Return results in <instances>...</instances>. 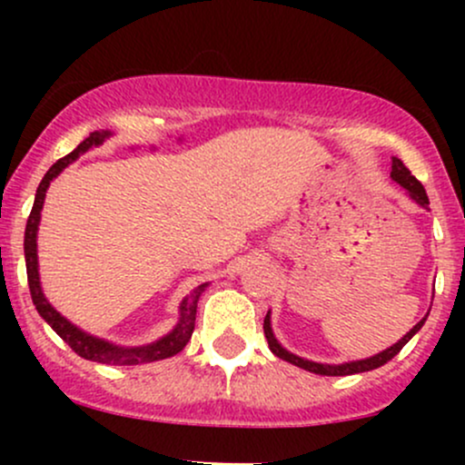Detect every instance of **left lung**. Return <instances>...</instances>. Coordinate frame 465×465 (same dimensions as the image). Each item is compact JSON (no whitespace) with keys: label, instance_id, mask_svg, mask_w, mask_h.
I'll use <instances>...</instances> for the list:
<instances>
[{"label":"left lung","instance_id":"left-lung-1","mask_svg":"<svg viewBox=\"0 0 465 465\" xmlns=\"http://www.w3.org/2000/svg\"><path fill=\"white\" fill-rule=\"evenodd\" d=\"M391 179L396 181V183L402 185V188L409 192L411 199H413L415 203H418V205H421V207H429V196H426L424 185H421L420 181L415 179L413 174H411V170H409L407 165H404L402 162H400L398 157H393V159H391ZM426 317H429V314H426ZM426 317L421 319V322L415 323L413 328H411L409 332L404 334L402 339L398 341V343H393L391 348L382 350L381 354H373V356H370V359H362V361L341 362V365H323V362L306 361V359H302V356L292 354V351H288V350L282 348L280 341L275 339L273 330H271V312L266 314V317H264V336H266V341H269V348H271V351H273L275 356H280L282 361L292 362V365H295V367H302V370L312 371V373H322V376H351V373L371 371V370H376V367H382V365H385V362L391 361L393 356H396L398 351L402 350L404 345H407L411 339H413V334H415V332H420V328H421V325H424Z\"/></svg>","mask_w":465,"mask_h":465}]
</instances>
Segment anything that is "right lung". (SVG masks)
<instances>
[{"mask_svg":"<svg viewBox=\"0 0 465 465\" xmlns=\"http://www.w3.org/2000/svg\"><path fill=\"white\" fill-rule=\"evenodd\" d=\"M109 133L106 131H95L87 137L84 142L78 143L76 151H72L65 154L63 159L52 165L50 170L45 173V177L41 179L39 188H36V196H35V205H32V212L28 216V225H25V238H24V253H25V271H28V286H30V295L32 302H35L36 311H39L41 317L45 319L47 323L52 325V330L61 336L63 341L76 351L78 356L83 359L94 361V362H104V365H142V362H153V361H162V359H170V356L179 354L181 350L188 345L192 332H194V322H196V303H199L201 292L205 291L207 284L196 286L194 291L181 302L179 306V322L173 328V332H168L162 336L159 341L148 345H140V348H120V345L109 343V341L98 339V336H92L83 330L76 328L72 322H67L61 312H56L52 308V303L45 300L44 291H41V282H39V258H36V232H39V221H41V210H44V201H45V192L50 188V183L54 181L63 170L67 168L69 163L76 162L83 153H87L92 146H100Z\"/></svg>","mask_w":465,"mask_h":465,"instance_id":"1","label":"right lung"}]
</instances>
